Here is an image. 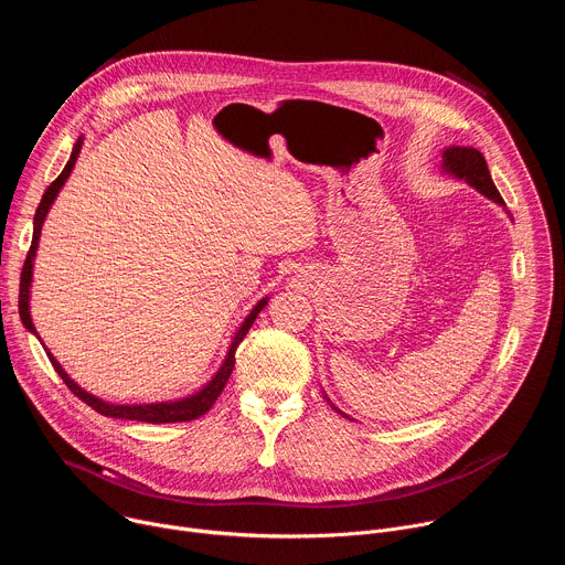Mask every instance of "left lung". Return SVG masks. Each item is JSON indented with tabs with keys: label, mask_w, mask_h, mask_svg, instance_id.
Returning <instances> with one entry per match:
<instances>
[{
	"label": "left lung",
	"mask_w": 565,
	"mask_h": 565,
	"mask_svg": "<svg viewBox=\"0 0 565 565\" xmlns=\"http://www.w3.org/2000/svg\"><path fill=\"white\" fill-rule=\"evenodd\" d=\"M443 170L445 174L458 179V181H465L467 185H471L476 192H480L482 196H488L490 201L499 203L505 207L492 177H490V170H488V163H486V156H482L478 149L473 147H458V145H451L443 151ZM329 399V397H327ZM331 402V399H329ZM333 407V402H331ZM338 414H342L338 407H333ZM344 418H349L347 414H342Z\"/></svg>",
	"instance_id": "obj_1"
}]
</instances>
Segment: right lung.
<instances>
[{
    "label": "right lung",
    "mask_w": 565,
    "mask_h": 565,
    "mask_svg": "<svg viewBox=\"0 0 565 565\" xmlns=\"http://www.w3.org/2000/svg\"><path fill=\"white\" fill-rule=\"evenodd\" d=\"M83 142L85 138L79 136L73 145V151H71V158L66 160V166L62 170V174L46 188L38 210H35V218H33V244H31V250L26 255V262H24V268H22V281H20V317H22V324L33 333L38 335L35 327H33V319H31V284H33V262H35V255H38V246H40V234H42V225H44V218L53 205V201L57 199L60 190L64 188L66 179L71 177L73 168H75V160L79 156V149H83ZM268 303V297L259 299L255 303V308L250 310V315L244 319V324L238 327V331L234 333L232 342H230V349L225 353V360L221 362L218 371L212 375V380H207V384H203L199 391H194L192 395H185V397H179V399H166V402H142V405H114V402H107L89 391H85L83 386H79L75 380L68 377V373L60 366V362L53 358V353L44 347L53 369L57 371V375L64 380V384L79 397L83 402H87V405L92 409H96L98 414L107 416V418H120V420H138V423H151V425H168V423H188V420H194V418H201L205 412H210V407L214 405V399L221 395L232 369H234V351L236 347L244 342L246 333L250 331V327L255 324L257 315L266 308ZM40 340V335H38ZM42 342V340H40Z\"/></svg>",
    "instance_id": "obj_1"
}]
</instances>
